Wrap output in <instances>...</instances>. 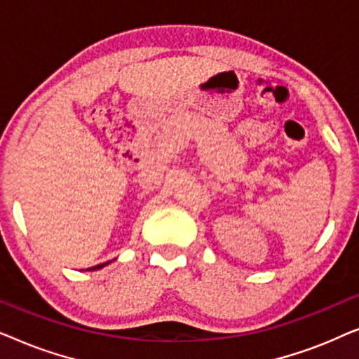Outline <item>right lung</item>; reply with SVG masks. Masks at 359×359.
I'll return each mask as SVG.
<instances>
[{
  "instance_id": "add662e5",
  "label": "right lung",
  "mask_w": 359,
  "mask_h": 359,
  "mask_svg": "<svg viewBox=\"0 0 359 359\" xmlns=\"http://www.w3.org/2000/svg\"><path fill=\"white\" fill-rule=\"evenodd\" d=\"M111 262H106V263H101V264H97V266H93V268H88V271H95V269H100V268H102V266H106V264H109Z\"/></svg>"
}]
</instances>
